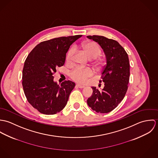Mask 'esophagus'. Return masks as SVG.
Returning <instances> with one entry per match:
<instances>
[{
  "label": "esophagus",
  "instance_id": "34e87169",
  "mask_svg": "<svg viewBox=\"0 0 158 158\" xmlns=\"http://www.w3.org/2000/svg\"><path fill=\"white\" fill-rule=\"evenodd\" d=\"M76 86L78 88H80V89H82V88H84L85 86H81V85H77Z\"/></svg>",
  "mask_w": 158,
  "mask_h": 158
}]
</instances>
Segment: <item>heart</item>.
<instances>
[{
	"label": "heart",
	"mask_w": 158,
	"mask_h": 158,
	"mask_svg": "<svg viewBox=\"0 0 158 158\" xmlns=\"http://www.w3.org/2000/svg\"><path fill=\"white\" fill-rule=\"evenodd\" d=\"M82 50L90 58L95 60L98 57L102 52L100 45L95 41H86L80 45ZM75 50L74 47H72L68 52L66 56V61L68 64H70L73 62ZM97 64H102L103 60H99ZM93 75V71L90 68L77 67L74 68L70 72V78L78 83H85L87 80Z\"/></svg>",
	"instance_id": "1"
}]
</instances>
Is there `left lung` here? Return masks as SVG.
Instances as JSON below:
<instances>
[{
  "label": "left lung",
  "mask_w": 158,
  "mask_h": 158,
  "mask_svg": "<svg viewBox=\"0 0 158 158\" xmlns=\"http://www.w3.org/2000/svg\"><path fill=\"white\" fill-rule=\"evenodd\" d=\"M98 43L106 58V64L101 73L105 86L102 91L92 87L93 93L87 103L98 113H108L114 110L123 99L130 80V63L127 53L117 41L103 36H88Z\"/></svg>",
  "instance_id": "1"
}]
</instances>
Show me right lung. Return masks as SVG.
<instances>
[{"label": "right lung", "instance_id": "1", "mask_svg": "<svg viewBox=\"0 0 158 158\" xmlns=\"http://www.w3.org/2000/svg\"><path fill=\"white\" fill-rule=\"evenodd\" d=\"M81 36L43 41L27 56L23 68V89L27 101L40 113L55 114L66 106L75 84L68 80L60 86L53 81V74L64 64L70 46Z\"/></svg>", "mask_w": 158, "mask_h": 158}]
</instances>
